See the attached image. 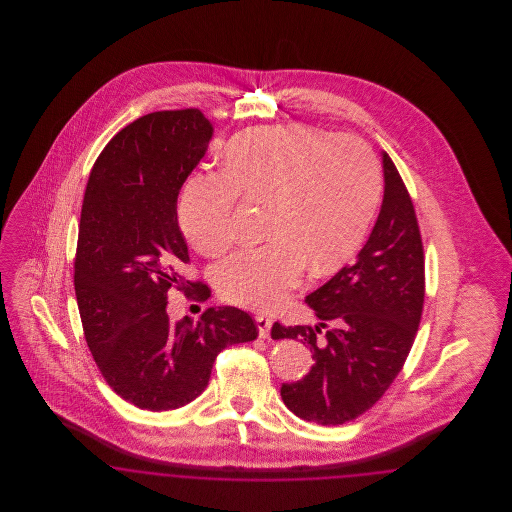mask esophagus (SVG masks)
I'll return each mask as SVG.
<instances>
[{"instance_id":"esophagus-1","label":"esophagus","mask_w":512,"mask_h":512,"mask_svg":"<svg viewBox=\"0 0 512 512\" xmlns=\"http://www.w3.org/2000/svg\"><path fill=\"white\" fill-rule=\"evenodd\" d=\"M255 322H257V328H259V338H268L270 328H272V318L265 317V315H257Z\"/></svg>"}]
</instances>
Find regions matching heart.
Instances as JSON below:
<instances>
[{"instance_id":"obj_1","label":"heart","mask_w":512,"mask_h":512,"mask_svg":"<svg viewBox=\"0 0 512 512\" xmlns=\"http://www.w3.org/2000/svg\"><path fill=\"white\" fill-rule=\"evenodd\" d=\"M220 174H195L178 219L197 253L219 257L234 242L236 199L267 205L268 244L222 261L215 280L226 301L249 309L280 305L307 263L324 274L345 263L374 219L382 176L372 147L355 134L307 124L253 128L230 140Z\"/></svg>"}]
</instances>
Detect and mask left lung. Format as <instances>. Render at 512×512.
Instances as JSON below:
<instances>
[{
	"instance_id": "1",
	"label": "left lung",
	"mask_w": 512,
	"mask_h": 512,
	"mask_svg": "<svg viewBox=\"0 0 512 512\" xmlns=\"http://www.w3.org/2000/svg\"><path fill=\"white\" fill-rule=\"evenodd\" d=\"M384 199L353 265L305 297L318 322L282 326L272 338L309 343L311 372L280 395L295 416L322 426L345 424L390 388L413 347L424 305V249L413 201L382 151Z\"/></svg>"
}]
</instances>
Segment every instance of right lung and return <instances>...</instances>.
<instances>
[{
	"mask_svg": "<svg viewBox=\"0 0 512 512\" xmlns=\"http://www.w3.org/2000/svg\"><path fill=\"white\" fill-rule=\"evenodd\" d=\"M211 138L199 109L144 115L103 147L84 194L74 259L84 338L105 382L144 411L194 401L220 351L259 334L236 307H211L197 322L167 315L171 288L211 293L180 276L190 255L176 213Z\"/></svg>",
	"mask_w": 512,
	"mask_h": 512,
	"instance_id": "1",
	"label": "right lung"
}]
</instances>
